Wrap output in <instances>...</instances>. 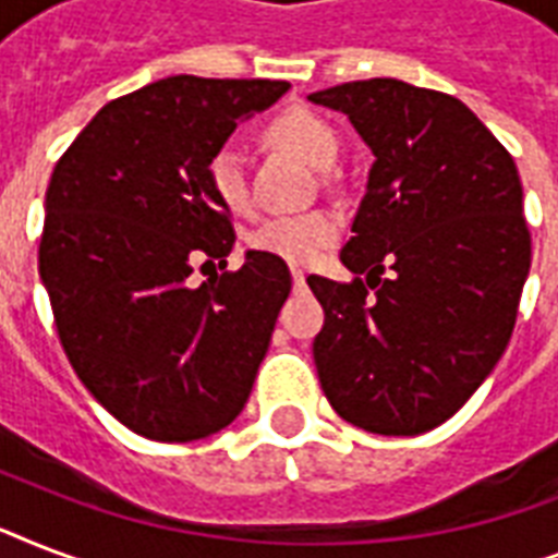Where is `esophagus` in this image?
I'll return each instance as SVG.
<instances>
[{
    "mask_svg": "<svg viewBox=\"0 0 558 558\" xmlns=\"http://www.w3.org/2000/svg\"><path fill=\"white\" fill-rule=\"evenodd\" d=\"M292 287H295V289L306 287V275L301 269H292Z\"/></svg>",
    "mask_w": 558,
    "mask_h": 558,
    "instance_id": "34e87169",
    "label": "esophagus"
}]
</instances>
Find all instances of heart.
Returning a JSON list of instances; mask_svg holds the SVG:
<instances>
[{"mask_svg": "<svg viewBox=\"0 0 558 558\" xmlns=\"http://www.w3.org/2000/svg\"><path fill=\"white\" fill-rule=\"evenodd\" d=\"M269 142L283 150L295 153L315 168H327L339 153V135L322 116L310 109H287L269 121L266 126ZM210 193L217 196L222 208L240 210L248 208V185H245L243 156L234 147H217L205 165ZM339 236V217L332 210L315 208L301 214H280V217L263 219L260 226L248 234V245L263 254H271L292 266H310L324 254L327 245Z\"/></svg>", "mask_w": 558, "mask_h": 558, "instance_id": "obj_1", "label": "heart"}]
</instances>
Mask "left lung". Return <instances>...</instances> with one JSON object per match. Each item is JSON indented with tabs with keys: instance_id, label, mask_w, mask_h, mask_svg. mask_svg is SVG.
<instances>
[{
	"instance_id": "obj_1",
	"label": "left lung",
	"mask_w": 558,
	"mask_h": 558,
	"mask_svg": "<svg viewBox=\"0 0 558 558\" xmlns=\"http://www.w3.org/2000/svg\"><path fill=\"white\" fill-rule=\"evenodd\" d=\"M310 100L344 112L376 156L341 248L356 278H306L324 306V397L365 432L423 434L475 393L515 327L530 271L519 170L446 92L371 77Z\"/></svg>"
}]
</instances>
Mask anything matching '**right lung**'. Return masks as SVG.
Returning a JSON list of instances; mask_svg holds the SVG:
<instances>
[{
  "instance_id": "right-lung-1",
  "label": "right lung",
  "mask_w": 558,
  "mask_h": 558,
  "mask_svg": "<svg viewBox=\"0 0 558 558\" xmlns=\"http://www.w3.org/2000/svg\"><path fill=\"white\" fill-rule=\"evenodd\" d=\"M287 81L177 74L109 100L54 165L39 278L74 373L147 440L226 428L252 393L292 278L248 252L236 271L193 287V263L234 248L231 214L205 165L240 118Z\"/></svg>"
}]
</instances>
